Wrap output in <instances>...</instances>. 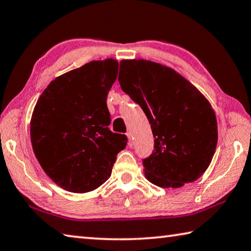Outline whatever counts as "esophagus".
<instances>
[{
    "label": "esophagus",
    "instance_id": "1",
    "mask_svg": "<svg viewBox=\"0 0 251 251\" xmlns=\"http://www.w3.org/2000/svg\"><path fill=\"white\" fill-rule=\"evenodd\" d=\"M127 137H128V147H133L134 146V141L131 138V134L127 133Z\"/></svg>",
    "mask_w": 251,
    "mask_h": 251
}]
</instances>
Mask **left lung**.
Returning <instances> with one entry per match:
<instances>
[{"instance_id": "obj_1", "label": "left lung", "mask_w": 251, "mask_h": 251, "mask_svg": "<svg viewBox=\"0 0 251 251\" xmlns=\"http://www.w3.org/2000/svg\"><path fill=\"white\" fill-rule=\"evenodd\" d=\"M118 82L141 106L154 135V151L143 159L147 179L163 188L197 180L218 139L217 120L206 97L171 67L145 59L121 61Z\"/></svg>"}]
</instances>
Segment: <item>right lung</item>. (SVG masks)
Listing matches in <instances>:
<instances>
[{"label": "right lung", "mask_w": 251, "mask_h": 251, "mask_svg": "<svg viewBox=\"0 0 251 251\" xmlns=\"http://www.w3.org/2000/svg\"><path fill=\"white\" fill-rule=\"evenodd\" d=\"M117 73L113 58L87 63L52 80L34 107V154L46 175L69 192L103 185L126 147V135L108 128L106 100Z\"/></svg>", "instance_id": "1"}]
</instances>
